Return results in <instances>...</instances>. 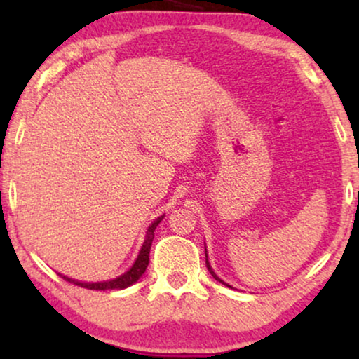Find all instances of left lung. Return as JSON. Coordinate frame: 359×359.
I'll use <instances>...</instances> for the list:
<instances>
[{"label": "left lung", "instance_id": "8db88e82", "mask_svg": "<svg viewBox=\"0 0 359 359\" xmlns=\"http://www.w3.org/2000/svg\"><path fill=\"white\" fill-rule=\"evenodd\" d=\"M205 266H208V269H209V273H210V274H212V276H214L215 279H217V281H220V279H219L217 276H215V273L212 271V268H210V264H209V262H208V252H205ZM220 283H222V281H220Z\"/></svg>", "mask_w": 359, "mask_h": 359}]
</instances>
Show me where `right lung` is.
Wrapping results in <instances>:
<instances>
[{
    "mask_svg": "<svg viewBox=\"0 0 359 359\" xmlns=\"http://www.w3.org/2000/svg\"><path fill=\"white\" fill-rule=\"evenodd\" d=\"M161 219H163V215L161 217H158L155 220L154 224L150 225L149 227V232H147V238L144 245H142V250L139 253V257H137L135 263L132 264V268L129 269V271L122 274V276L116 278V279H111V281H104V283H80V281H75V279H70V278H65L63 276V279L68 283H73L76 284V286H81L85 289H93V291H109V289H126L127 286H130V284H134L139 281V278L142 276V274L145 273L147 266H149V255H150V248H151V242H154V237H155V229L156 225H158L161 222Z\"/></svg>",
    "mask_w": 359,
    "mask_h": 359,
    "instance_id": "right-lung-1",
    "label": "right lung"
}]
</instances>
